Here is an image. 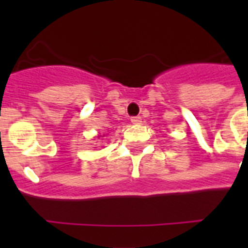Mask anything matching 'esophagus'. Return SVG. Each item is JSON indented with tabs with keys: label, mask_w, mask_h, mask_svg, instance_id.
<instances>
[{
	"label": "esophagus",
	"mask_w": 248,
	"mask_h": 248,
	"mask_svg": "<svg viewBox=\"0 0 248 248\" xmlns=\"http://www.w3.org/2000/svg\"><path fill=\"white\" fill-rule=\"evenodd\" d=\"M131 122L134 124H141V117L140 116H134V117H131Z\"/></svg>",
	"instance_id": "34e87169"
}]
</instances>
